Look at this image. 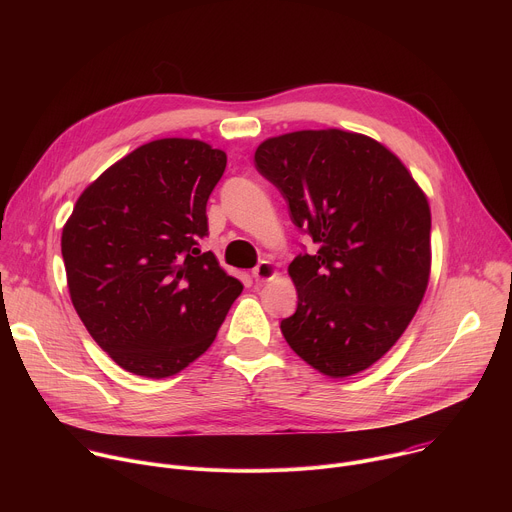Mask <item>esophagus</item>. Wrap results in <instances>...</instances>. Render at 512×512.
<instances>
[{
	"instance_id": "obj_1",
	"label": "esophagus",
	"mask_w": 512,
	"mask_h": 512,
	"mask_svg": "<svg viewBox=\"0 0 512 512\" xmlns=\"http://www.w3.org/2000/svg\"><path fill=\"white\" fill-rule=\"evenodd\" d=\"M277 275V267L271 261H261L255 269H253V277L255 281H269Z\"/></svg>"
}]
</instances>
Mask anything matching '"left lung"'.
I'll return each instance as SVG.
<instances>
[{"mask_svg": "<svg viewBox=\"0 0 512 512\" xmlns=\"http://www.w3.org/2000/svg\"><path fill=\"white\" fill-rule=\"evenodd\" d=\"M257 170L318 245L287 273L298 310L281 334L318 373L369 369L413 320L431 271V210L405 164L381 141L336 127L259 143Z\"/></svg>", "mask_w": 512, "mask_h": 512, "instance_id": "obj_1", "label": "left lung"}]
</instances>
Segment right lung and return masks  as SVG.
<instances>
[{"instance_id": "add662e5", "label": "right lung", "mask_w": 512, "mask_h": 512, "mask_svg": "<svg viewBox=\"0 0 512 512\" xmlns=\"http://www.w3.org/2000/svg\"><path fill=\"white\" fill-rule=\"evenodd\" d=\"M227 154L188 137L139 145L79 196L62 227L70 302L121 369L166 379L208 350L243 283L200 253Z\"/></svg>"}]
</instances>
